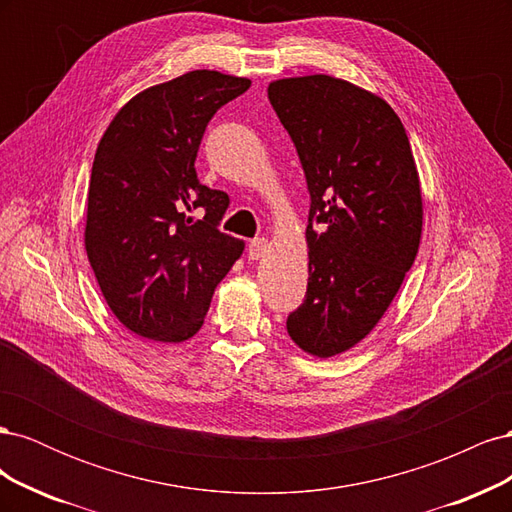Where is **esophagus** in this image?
<instances>
[{"label": "esophagus", "instance_id": "34e87169", "mask_svg": "<svg viewBox=\"0 0 512 512\" xmlns=\"http://www.w3.org/2000/svg\"><path fill=\"white\" fill-rule=\"evenodd\" d=\"M269 252V241L267 239H252L250 241V247H247V254H250V258L252 260H258V258H262Z\"/></svg>", "mask_w": 512, "mask_h": 512}]
</instances>
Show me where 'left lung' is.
<instances>
[{
    "instance_id": "8db88e82",
    "label": "left lung",
    "mask_w": 512,
    "mask_h": 512,
    "mask_svg": "<svg viewBox=\"0 0 512 512\" xmlns=\"http://www.w3.org/2000/svg\"><path fill=\"white\" fill-rule=\"evenodd\" d=\"M297 147L309 218L307 294L286 329L329 359L361 342L389 309L423 230V196L404 123L376 94L329 74L269 85Z\"/></svg>"
}]
</instances>
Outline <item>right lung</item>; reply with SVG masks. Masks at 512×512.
<instances>
[{"instance_id": "add662e5", "label": "right lung", "mask_w": 512, "mask_h": 512, "mask_svg": "<svg viewBox=\"0 0 512 512\" xmlns=\"http://www.w3.org/2000/svg\"><path fill=\"white\" fill-rule=\"evenodd\" d=\"M250 85L192 70L134 96L102 136L85 250L108 307L136 335L164 344L196 335L243 254V241L218 228L228 194L200 183L194 162L211 117Z\"/></svg>"}]
</instances>
